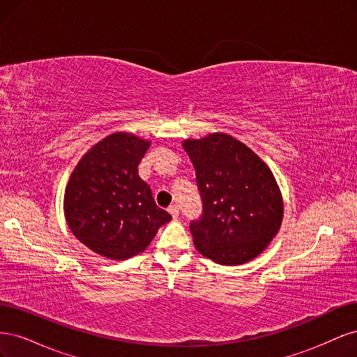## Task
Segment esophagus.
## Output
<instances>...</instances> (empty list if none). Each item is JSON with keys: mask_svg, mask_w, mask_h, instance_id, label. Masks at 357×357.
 I'll return each instance as SVG.
<instances>
[{"mask_svg": "<svg viewBox=\"0 0 357 357\" xmlns=\"http://www.w3.org/2000/svg\"><path fill=\"white\" fill-rule=\"evenodd\" d=\"M168 213L172 215V219H177L178 218V213H180V208L177 207V205H171V207L168 208Z\"/></svg>", "mask_w": 357, "mask_h": 357, "instance_id": "esophagus-1", "label": "esophagus"}]
</instances>
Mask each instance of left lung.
<instances>
[{
	"label": "left lung",
	"mask_w": 357,
	"mask_h": 357,
	"mask_svg": "<svg viewBox=\"0 0 357 357\" xmlns=\"http://www.w3.org/2000/svg\"><path fill=\"white\" fill-rule=\"evenodd\" d=\"M202 199L190 222L197 250L220 265L261 255L283 220V198L271 169L244 143L223 132L183 142Z\"/></svg>",
	"instance_id": "left-lung-1"
}]
</instances>
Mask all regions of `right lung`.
<instances>
[{"mask_svg": "<svg viewBox=\"0 0 357 357\" xmlns=\"http://www.w3.org/2000/svg\"><path fill=\"white\" fill-rule=\"evenodd\" d=\"M149 147L147 139L114 132L88 150L71 172L63 211L75 238L92 252L114 261L132 257L171 220L138 176Z\"/></svg>", "mask_w": 357, "mask_h": 357, "instance_id": "right-lung-1", "label": "right lung"}]
</instances>
